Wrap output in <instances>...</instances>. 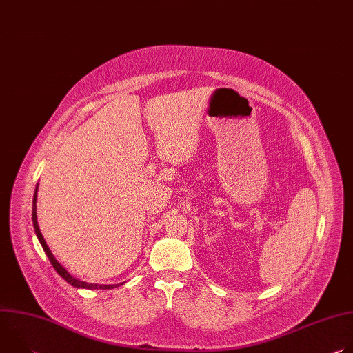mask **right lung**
Segmentation results:
<instances>
[{
  "label": "right lung",
  "instance_id": "add662e5",
  "mask_svg": "<svg viewBox=\"0 0 353 353\" xmlns=\"http://www.w3.org/2000/svg\"><path fill=\"white\" fill-rule=\"evenodd\" d=\"M37 185H36V190H34V195H33V207H32V221H33V228H34V232H36V236H37V239H39V241H40V244H41V247H43V250H44V253H46V256L48 257V260H50V263H52V265L54 267V270L59 272V275L63 278V279H65L70 285H72V286H75V288H82V289H113V288H117L119 285H123V283H116V285H99V283H88V282H83V281H79V279H77V278H74L57 260H56V257L53 256V253H52V250L48 248V245H47V243H46V240H44V237H43V234H41V232H40V228H39V223H37V214H36V201H37Z\"/></svg>",
  "mask_w": 353,
  "mask_h": 353
}]
</instances>
